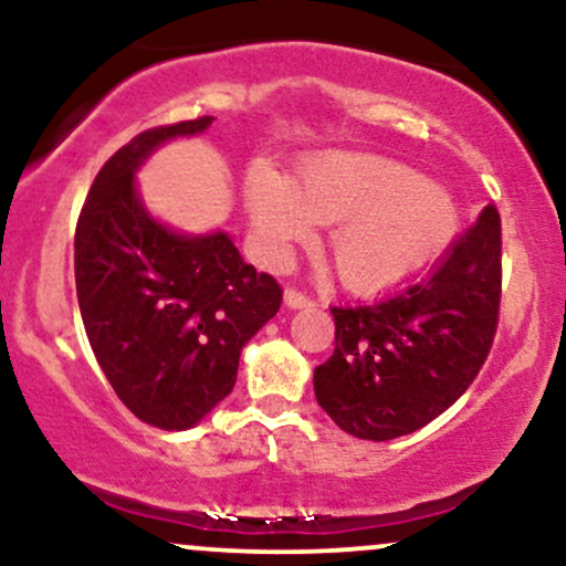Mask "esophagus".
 Returning a JSON list of instances; mask_svg holds the SVG:
<instances>
[{
	"label": "esophagus",
	"instance_id": "obj_1",
	"mask_svg": "<svg viewBox=\"0 0 566 566\" xmlns=\"http://www.w3.org/2000/svg\"><path fill=\"white\" fill-rule=\"evenodd\" d=\"M284 303H287V308H311V305H314V301H311L305 292L295 290V287L284 290Z\"/></svg>",
	"mask_w": 566,
	"mask_h": 566
}]
</instances>
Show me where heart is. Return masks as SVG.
Instances as JSON below:
<instances>
[{"mask_svg":"<svg viewBox=\"0 0 566 566\" xmlns=\"http://www.w3.org/2000/svg\"><path fill=\"white\" fill-rule=\"evenodd\" d=\"M244 201L269 258L305 242L314 223H335L329 252L354 290L401 282L444 250L458 212L452 199L399 161L365 154H324L297 170L295 186L271 167L247 175Z\"/></svg>","mask_w":566,"mask_h":566,"instance_id":"heart-1","label":"heart"}]
</instances>
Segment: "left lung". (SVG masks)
I'll list each match as a JSON object with an SVG mask.
<instances>
[{"label":"left lung","instance_id":"1","mask_svg":"<svg viewBox=\"0 0 566 566\" xmlns=\"http://www.w3.org/2000/svg\"><path fill=\"white\" fill-rule=\"evenodd\" d=\"M500 247V212L486 205L426 279L375 303L329 308L335 350L314 369V391L343 431L405 437L465 394L495 340Z\"/></svg>","mask_w":566,"mask_h":566}]
</instances>
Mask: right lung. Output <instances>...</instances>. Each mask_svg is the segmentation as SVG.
<instances>
[{
	"mask_svg": "<svg viewBox=\"0 0 566 566\" xmlns=\"http://www.w3.org/2000/svg\"><path fill=\"white\" fill-rule=\"evenodd\" d=\"M212 116L146 129L95 175L74 237L87 340L135 418L197 426L237 382L239 354L282 305L271 274L244 263L223 231L188 237L148 216L135 170L161 143L205 133Z\"/></svg>",
	"mask_w": 566,
	"mask_h": 566,
	"instance_id": "add662e5",
	"label": "right lung"
}]
</instances>
